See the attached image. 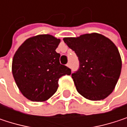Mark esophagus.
Instances as JSON below:
<instances>
[{
    "mask_svg": "<svg viewBox=\"0 0 127 127\" xmlns=\"http://www.w3.org/2000/svg\"><path fill=\"white\" fill-rule=\"evenodd\" d=\"M66 65H67V67H70V63H67Z\"/></svg>",
    "mask_w": 127,
    "mask_h": 127,
    "instance_id": "1",
    "label": "esophagus"
}]
</instances>
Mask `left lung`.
I'll use <instances>...</instances> for the list:
<instances>
[{
	"instance_id": "obj_1",
	"label": "left lung",
	"mask_w": 127,
	"mask_h": 127,
	"mask_svg": "<svg viewBox=\"0 0 127 127\" xmlns=\"http://www.w3.org/2000/svg\"><path fill=\"white\" fill-rule=\"evenodd\" d=\"M63 40L79 60V70L71 75L78 93L91 101L107 98L115 88L122 67L115 45L98 33L64 37Z\"/></svg>"
}]
</instances>
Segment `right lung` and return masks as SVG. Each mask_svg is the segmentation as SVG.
I'll return each instance as SVG.
<instances>
[{
	"label": "right lung",
	"instance_id": "obj_1",
	"mask_svg": "<svg viewBox=\"0 0 127 127\" xmlns=\"http://www.w3.org/2000/svg\"><path fill=\"white\" fill-rule=\"evenodd\" d=\"M60 39L39 34L27 39L12 60L13 77L21 93L32 101H45L57 90L58 81L71 70L60 63Z\"/></svg>",
	"mask_w": 127,
	"mask_h": 127
}]
</instances>
